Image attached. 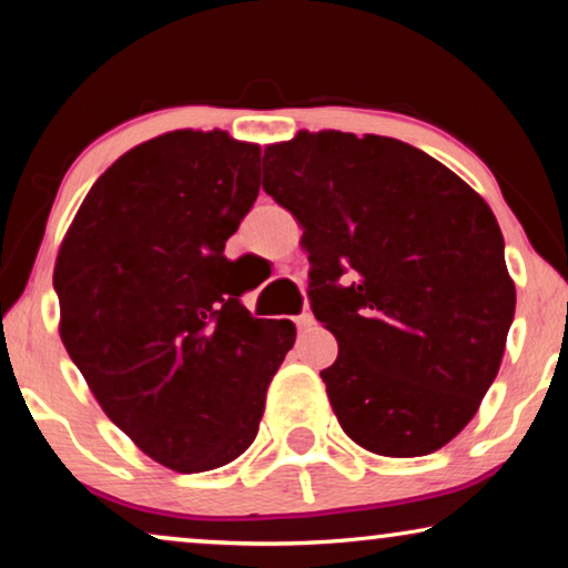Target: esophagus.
I'll return each mask as SVG.
<instances>
[{
  "mask_svg": "<svg viewBox=\"0 0 568 568\" xmlns=\"http://www.w3.org/2000/svg\"><path fill=\"white\" fill-rule=\"evenodd\" d=\"M294 323H297L300 331H310L315 325V317H313V313H302L294 317Z\"/></svg>",
  "mask_w": 568,
  "mask_h": 568,
  "instance_id": "obj_1",
  "label": "esophagus"
}]
</instances>
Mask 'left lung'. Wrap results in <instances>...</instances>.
Wrapping results in <instances>:
<instances>
[{"label": "left lung", "mask_w": 568, "mask_h": 568, "mask_svg": "<svg viewBox=\"0 0 568 568\" xmlns=\"http://www.w3.org/2000/svg\"><path fill=\"white\" fill-rule=\"evenodd\" d=\"M263 191L302 224L341 429L375 455L437 453L476 416L515 317L494 212L416 146L344 131L266 146Z\"/></svg>", "instance_id": "obj_1"}]
</instances>
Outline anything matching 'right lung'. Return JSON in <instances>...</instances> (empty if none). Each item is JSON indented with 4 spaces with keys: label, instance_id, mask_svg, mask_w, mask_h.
I'll list each match as a JSON object with an SVG mask.
<instances>
[{
    "label": "right lung",
    "instance_id": "1",
    "mask_svg": "<svg viewBox=\"0 0 568 568\" xmlns=\"http://www.w3.org/2000/svg\"><path fill=\"white\" fill-rule=\"evenodd\" d=\"M261 146L170 131L98 178L53 268L59 333L105 416L178 473L253 445L292 321L243 307L224 243L261 189Z\"/></svg>",
    "mask_w": 568,
    "mask_h": 568
}]
</instances>
